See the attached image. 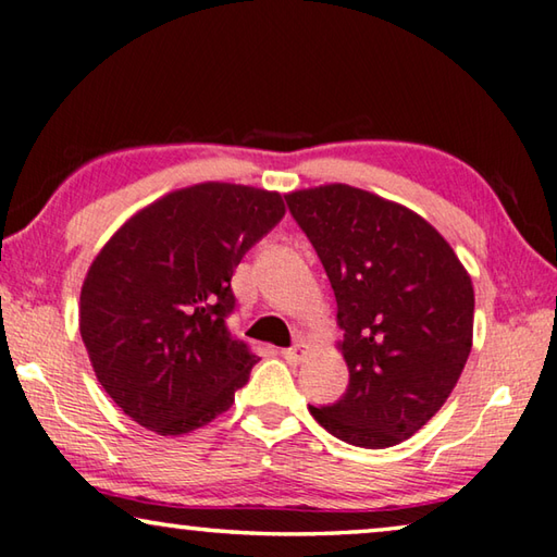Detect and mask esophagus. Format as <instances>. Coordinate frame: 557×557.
I'll use <instances>...</instances> for the list:
<instances>
[{"mask_svg":"<svg viewBox=\"0 0 557 557\" xmlns=\"http://www.w3.org/2000/svg\"><path fill=\"white\" fill-rule=\"evenodd\" d=\"M307 352H309V346L305 341H299V343H295V346L292 348H287V350H282V358H285L289 366H299L301 360L307 358Z\"/></svg>","mask_w":557,"mask_h":557,"instance_id":"esophagus-1","label":"esophagus"}]
</instances>
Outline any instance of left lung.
<instances>
[{
  "mask_svg": "<svg viewBox=\"0 0 557 557\" xmlns=\"http://www.w3.org/2000/svg\"><path fill=\"white\" fill-rule=\"evenodd\" d=\"M285 199L331 280L350 372L346 394L311 417L350 446H397L446 404L468 362V270L426 219L372 191L323 185Z\"/></svg>",
  "mask_w": 557,
  "mask_h": 557,
  "instance_id": "1",
  "label": "left lung"
}]
</instances>
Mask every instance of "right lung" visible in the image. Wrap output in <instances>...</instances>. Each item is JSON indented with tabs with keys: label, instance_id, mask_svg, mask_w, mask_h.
I'll list each match as a JSON object with an SVG mask.
<instances>
[{
	"label": "right lung",
	"instance_id": "right-lung-1",
	"mask_svg": "<svg viewBox=\"0 0 557 557\" xmlns=\"http://www.w3.org/2000/svg\"><path fill=\"white\" fill-rule=\"evenodd\" d=\"M277 191L201 182L131 216L87 270L79 333L97 380L158 436L207 426L258 358L226 329L231 277L280 224Z\"/></svg>",
	"mask_w": 557,
	"mask_h": 557
}]
</instances>
